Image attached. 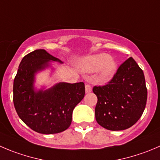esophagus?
<instances>
[{
  "instance_id": "esophagus-1",
  "label": "esophagus",
  "mask_w": 160,
  "mask_h": 160,
  "mask_svg": "<svg viewBox=\"0 0 160 160\" xmlns=\"http://www.w3.org/2000/svg\"><path fill=\"white\" fill-rule=\"evenodd\" d=\"M85 90H86L87 93H90L92 91V88H91V86L90 84L86 83V85H85Z\"/></svg>"
}]
</instances>
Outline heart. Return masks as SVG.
I'll return each mask as SVG.
<instances>
[{
  "label": "heart",
  "instance_id": "obj_1",
  "mask_svg": "<svg viewBox=\"0 0 160 160\" xmlns=\"http://www.w3.org/2000/svg\"><path fill=\"white\" fill-rule=\"evenodd\" d=\"M116 62L108 54L101 53L87 58L82 63V69L86 72H94L100 69V78L108 80L116 70Z\"/></svg>",
  "mask_w": 160,
  "mask_h": 160
}]
</instances>
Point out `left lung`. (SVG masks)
<instances>
[{"label": "left lung", "instance_id": "left-lung-1", "mask_svg": "<svg viewBox=\"0 0 160 160\" xmlns=\"http://www.w3.org/2000/svg\"><path fill=\"white\" fill-rule=\"evenodd\" d=\"M95 118L109 131H122L140 119L147 102L144 72L132 57L123 62L107 84L94 86Z\"/></svg>", "mask_w": 160, "mask_h": 160}]
</instances>
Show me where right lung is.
<instances>
[{"mask_svg": "<svg viewBox=\"0 0 160 160\" xmlns=\"http://www.w3.org/2000/svg\"><path fill=\"white\" fill-rule=\"evenodd\" d=\"M59 59L44 49L35 50L23 57L14 80L13 102L20 119L32 130L44 134L66 131L72 122L76 105L85 94L83 82L60 83L46 91L35 92L34 74Z\"/></svg>", "mask_w": 160, "mask_h": 160, "instance_id": "obj_1", "label": "right lung"}]
</instances>
